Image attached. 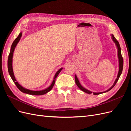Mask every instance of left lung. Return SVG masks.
Returning a JSON list of instances; mask_svg holds the SVG:
<instances>
[{
    "label": "left lung",
    "instance_id": "1",
    "mask_svg": "<svg viewBox=\"0 0 131 131\" xmlns=\"http://www.w3.org/2000/svg\"><path fill=\"white\" fill-rule=\"evenodd\" d=\"M112 37L113 40L114 41V42L115 43V44H116V45L117 46V55H118V60H119V70H118V74H117V77L116 79L115 80V81L114 84H113V85L112 87H111V88L109 89H108V90H106V91H104V92H98V93L93 92V94L94 95H97V94H101V93H105V92H108V91H110V90H112L114 88V87L115 86V85H116V82H117L118 79H119L120 75H121V74L122 73V72L123 66H124V60H123V58H122V55H121V47H120V44H119V43H118V41L115 39V38L114 37V36L113 34L112 35ZM75 83H76L77 85L78 86V88L80 89L81 90H82V91H84V92H85V93H89V94H91V93H92V92H91V91H90L88 90L87 89H85L84 87H82L81 86V85L80 84V82H79V80H78V79L76 75H75Z\"/></svg>",
    "mask_w": 131,
    "mask_h": 131
}]
</instances>
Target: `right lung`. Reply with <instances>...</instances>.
<instances>
[{"mask_svg": "<svg viewBox=\"0 0 131 131\" xmlns=\"http://www.w3.org/2000/svg\"><path fill=\"white\" fill-rule=\"evenodd\" d=\"M22 33H20L19 34L18 36L16 38L15 40L14 41L13 44H12V45H11L10 52V53H9V57H8V60H7V68H8L9 73L10 75L12 80H13V81L14 82V83L15 84L17 88L23 93H27V94H31V95H35V96H39V95L45 94L46 93L49 92V91H51V89H52V88L54 85L55 81H56V78L57 77L59 73L61 72V71L62 70L63 68H61L60 69H59L56 72V74H55V75H54V77L53 78V80L52 84H51V85L48 88H47L45 90H41V91H31V90H28V89H25L24 88H23L22 86H21L20 85L18 84V82L17 81V80H16V79H15V76H14V72H13V64H12V63H13V53H14L15 48V47L16 46L17 43L18 42L19 40H20V39L22 37Z\"/></svg>", "mask_w": 131, "mask_h": 131, "instance_id": "obj_1", "label": "right lung"}]
</instances>
